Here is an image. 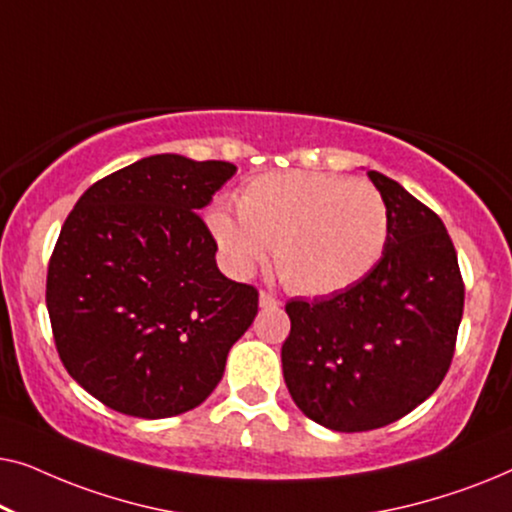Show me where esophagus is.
Wrapping results in <instances>:
<instances>
[{"label":"esophagus","instance_id":"34e87169","mask_svg":"<svg viewBox=\"0 0 512 512\" xmlns=\"http://www.w3.org/2000/svg\"><path fill=\"white\" fill-rule=\"evenodd\" d=\"M258 303H261L263 310H279V307H282V303H279L275 296H270V293L265 291H261V296H258Z\"/></svg>","mask_w":512,"mask_h":512}]
</instances>
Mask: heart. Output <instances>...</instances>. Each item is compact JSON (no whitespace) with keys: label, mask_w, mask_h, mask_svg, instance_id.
Instances as JSON below:
<instances>
[{"label":"heart","mask_w":512,"mask_h":512,"mask_svg":"<svg viewBox=\"0 0 512 512\" xmlns=\"http://www.w3.org/2000/svg\"><path fill=\"white\" fill-rule=\"evenodd\" d=\"M207 226L235 275H249L275 247V268L291 291L326 296L375 268L389 240V209L368 181L291 170L251 179L237 195V216L212 209Z\"/></svg>","instance_id":"obj_1"}]
</instances>
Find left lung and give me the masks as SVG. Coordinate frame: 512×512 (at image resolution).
Wrapping results in <instances>:
<instances>
[{
	"mask_svg": "<svg viewBox=\"0 0 512 512\" xmlns=\"http://www.w3.org/2000/svg\"><path fill=\"white\" fill-rule=\"evenodd\" d=\"M389 209L375 268L328 298H291L284 382L305 417L356 433L387 426L424 403L450 370L464 314V279L436 212L370 170Z\"/></svg>",
	"mask_w": 512,
	"mask_h": 512,
	"instance_id": "obj_1",
	"label": "left lung"
}]
</instances>
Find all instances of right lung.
<instances>
[{"instance_id":"right-lung-1","label":"right lung","mask_w":512,"mask_h":512,"mask_svg":"<svg viewBox=\"0 0 512 512\" xmlns=\"http://www.w3.org/2000/svg\"><path fill=\"white\" fill-rule=\"evenodd\" d=\"M237 172L160 153L95 181L55 242L46 307L67 373L107 408L188 412L221 382L258 291L216 268L198 209Z\"/></svg>"}]
</instances>
